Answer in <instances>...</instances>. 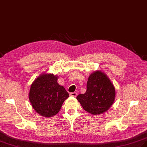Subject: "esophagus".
<instances>
[{
	"label": "esophagus",
	"instance_id": "obj_1",
	"mask_svg": "<svg viewBox=\"0 0 147 147\" xmlns=\"http://www.w3.org/2000/svg\"><path fill=\"white\" fill-rule=\"evenodd\" d=\"M69 95L71 96H74V97H76L77 96V93L76 92H71L69 93Z\"/></svg>",
	"mask_w": 147,
	"mask_h": 147
}]
</instances>
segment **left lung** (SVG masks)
Returning <instances> with one entry per match:
<instances>
[{
    "label": "left lung",
    "instance_id": "1",
    "mask_svg": "<svg viewBox=\"0 0 147 147\" xmlns=\"http://www.w3.org/2000/svg\"><path fill=\"white\" fill-rule=\"evenodd\" d=\"M115 88L109 78L97 71L90 74L86 84V92L77 96L83 108L89 113L98 115L110 108L115 99Z\"/></svg>",
    "mask_w": 147,
    "mask_h": 147
}]
</instances>
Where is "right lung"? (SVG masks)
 <instances>
[{"label":"right lung","mask_w":147,"mask_h":147,"mask_svg":"<svg viewBox=\"0 0 147 147\" xmlns=\"http://www.w3.org/2000/svg\"><path fill=\"white\" fill-rule=\"evenodd\" d=\"M69 93L57 83V76L42 74L31 86L29 99L32 107L42 116L52 117L60 111Z\"/></svg>","instance_id":"obj_1"}]
</instances>
